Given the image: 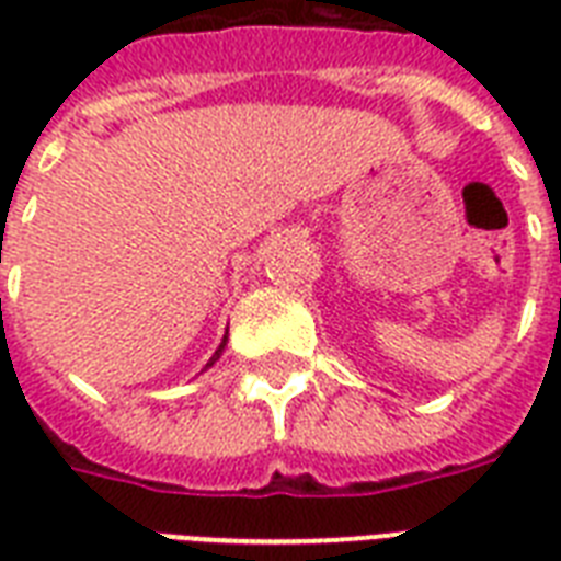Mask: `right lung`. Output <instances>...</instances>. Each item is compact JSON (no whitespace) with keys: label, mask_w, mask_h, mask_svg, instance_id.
<instances>
[{"label":"right lung","mask_w":561,"mask_h":561,"mask_svg":"<svg viewBox=\"0 0 561 561\" xmlns=\"http://www.w3.org/2000/svg\"><path fill=\"white\" fill-rule=\"evenodd\" d=\"M224 346H227V337H224V341H220L218 352H215V355H211V360H209V364H206V367H211V364H215V360H218V358H220V352H224Z\"/></svg>","instance_id":"obj_1"}]
</instances>
